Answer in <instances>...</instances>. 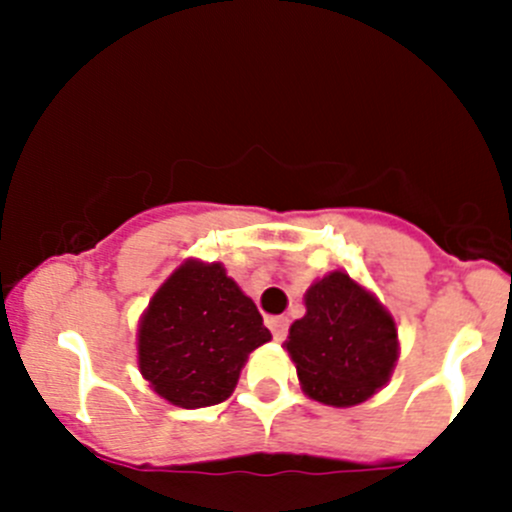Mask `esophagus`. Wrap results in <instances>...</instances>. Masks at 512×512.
<instances>
[{"instance_id":"obj_1","label":"esophagus","mask_w":512,"mask_h":512,"mask_svg":"<svg viewBox=\"0 0 512 512\" xmlns=\"http://www.w3.org/2000/svg\"><path fill=\"white\" fill-rule=\"evenodd\" d=\"M267 324H270V332H272V337L277 339V342H282V339L287 337V329H289V319L287 317H272Z\"/></svg>"}]
</instances>
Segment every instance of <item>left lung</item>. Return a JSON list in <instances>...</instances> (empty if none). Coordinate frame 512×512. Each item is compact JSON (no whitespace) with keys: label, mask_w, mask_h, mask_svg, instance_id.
Listing matches in <instances>:
<instances>
[{"label":"left lung","mask_w":512,"mask_h":512,"mask_svg":"<svg viewBox=\"0 0 512 512\" xmlns=\"http://www.w3.org/2000/svg\"><path fill=\"white\" fill-rule=\"evenodd\" d=\"M304 307L285 342L304 394L337 409L371 399L399 359L394 317L342 270L314 282Z\"/></svg>","instance_id":"left-lung-1"}]
</instances>
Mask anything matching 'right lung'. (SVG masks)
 Segmentation results:
<instances>
[{"label":"right lung","instance_id":"obj_1","mask_svg":"<svg viewBox=\"0 0 512 512\" xmlns=\"http://www.w3.org/2000/svg\"><path fill=\"white\" fill-rule=\"evenodd\" d=\"M255 302L220 262L185 260L138 324V369L180 409L230 399L247 356L270 342Z\"/></svg>","mask_w":512,"mask_h":512}]
</instances>
